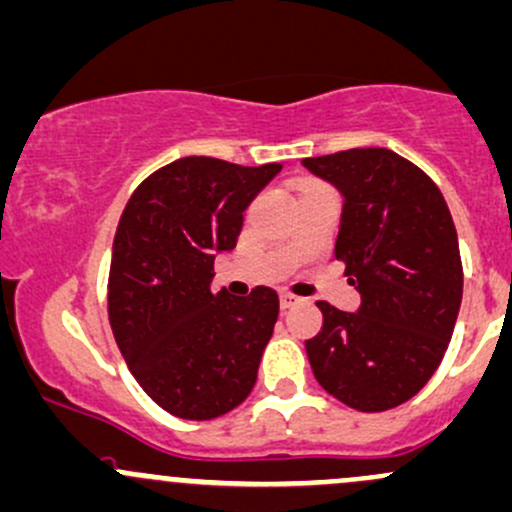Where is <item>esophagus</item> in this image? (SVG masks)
<instances>
[{
    "mask_svg": "<svg viewBox=\"0 0 512 512\" xmlns=\"http://www.w3.org/2000/svg\"><path fill=\"white\" fill-rule=\"evenodd\" d=\"M298 302L300 298H295L293 293H280V307H283V310H290V307L298 305Z\"/></svg>",
    "mask_w": 512,
    "mask_h": 512,
    "instance_id": "34e87169",
    "label": "esophagus"
}]
</instances>
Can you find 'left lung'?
Listing matches in <instances>:
<instances>
[{
    "instance_id": "obj_1",
    "label": "left lung",
    "mask_w": 512,
    "mask_h": 512,
    "mask_svg": "<svg viewBox=\"0 0 512 512\" xmlns=\"http://www.w3.org/2000/svg\"><path fill=\"white\" fill-rule=\"evenodd\" d=\"M302 166L342 195L334 256L361 305L327 302L307 339L317 383L361 412L405 403L437 371L461 305L456 229L437 185L388 148H351Z\"/></svg>"
}]
</instances>
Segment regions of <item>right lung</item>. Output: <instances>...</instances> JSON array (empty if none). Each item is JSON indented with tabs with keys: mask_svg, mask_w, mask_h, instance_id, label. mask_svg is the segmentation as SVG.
<instances>
[{
	"mask_svg": "<svg viewBox=\"0 0 512 512\" xmlns=\"http://www.w3.org/2000/svg\"><path fill=\"white\" fill-rule=\"evenodd\" d=\"M188 156L148 175L112 244L109 324L153 403L212 420L244 403L278 320L276 290L214 295V258L232 251L246 207L280 173Z\"/></svg>",
	"mask_w": 512,
	"mask_h": 512,
	"instance_id": "add662e5",
	"label": "right lung"
}]
</instances>
